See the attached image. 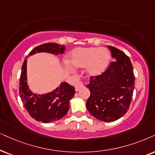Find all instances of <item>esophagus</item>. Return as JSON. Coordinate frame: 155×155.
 I'll list each match as a JSON object with an SVG mask.
<instances>
[{"label":"esophagus","instance_id":"esophagus-1","mask_svg":"<svg viewBox=\"0 0 155 155\" xmlns=\"http://www.w3.org/2000/svg\"><path fill=\"white\" fill-rule=\"evenodd\" d=\"M84 87V85L83 82L79 81V83L76 84V91H78L79 89H81V88H83Z\"/></svg>","mask_w":155,"mask_h":155}]
</instances>
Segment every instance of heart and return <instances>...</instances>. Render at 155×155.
<instances>
[{"mask_svg": "<svg viewBox=\"0 0 155 155\" xmlns=\"http://www.w3.org/2000/svg\"><path fill=\"white\" fill-rule=\"evenodd\" d=\"M111 55L109 50L103 48H76L70 56L71 63L76 67H87L91 76L102 74L110 63Z\"/></svg>", "mask_w": 155, "mask_h": 155, "instance_id": "b5f03b06", "label": "heart"}]
</instances>
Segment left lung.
Returning a JSON list of instances; mask_svg holds the SVG:
<instances>
[{"label": "left lung", "mask_w": 155, "mask_h": 155, "mask_svg": "<svg viewBox=\"0 0 155 155\" xmlns=\"http://www.w3.org/2000/svg\"><path fill=\"white\" fill-rule=\"evenodd\" d=\"M108 48L116 60L102 74L91 76L87 86L91 92L87 101L88 111L96 119L106 122L117 120L127 112L135 81L130 58L115 47Z\"/></svg>", "instance_id": "left-lung-1"}]
</instances>
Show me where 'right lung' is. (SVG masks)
<instances>
[{
	"instance_id": "right-lung-1",
	"label": "right lung",
	"mask_w": 155,
	"mask_h": 155,
	"mask_svg": "<svg viewBox=\"0 0 155 155\" xmlns=\"http://www.w3.org/2000/svg\"><path fill=\"white\" fill-rule=\"evenodd\" d=\"M65 48L64 45L46 43L34 48L29 55L40 52L62 54ZM26 58L22 65L19 83V94L23 107L32 118L38 121L51 123L59 120L69 109V100L75 94V88L66 82H63L59 87L46 94H36L31 92L26 81Z\"/></svg>"
}]
</instances>
